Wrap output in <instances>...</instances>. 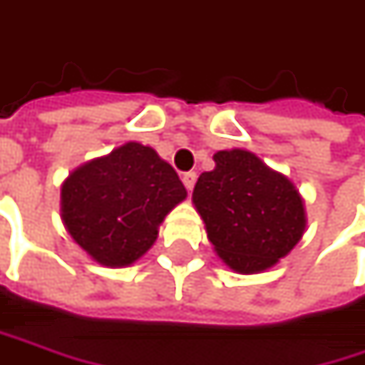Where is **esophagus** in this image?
<instances>
[{
    "instance_id": "obj_1",
    "label": "esophagus",
    "mask_w": 365,
    "mask_h": 365,
    "mask_svg": "<svg viewBox=\"0 0 365 365\" xmlns=\"http://www.w3.org/2000/svg\"><path fill=\"white\" fill-rule=\"evenodd\" d=\"M182 182L183 185L192 192V187H194V183H196V173H183Z\"/></svg>"
}]
</instances>
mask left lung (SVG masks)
I'll list each match as a JSON object with an SVG mask.
<instances>
[{
    "label": "left lung",
    "mask_w": 365,
    "mask_h": 365,
    "mask_svg": "<svg viewBox=\"0 0 365 365\" xmlns=\"http://www.w3.org/2000/svg\"><path fill=\"white\" fill-rule=\"evenodd\" d=\"M192 200L217 255L238 274H257L301 240L305 209L297 187L247 150H221Z\"/></svg>",
    "instance_id": "8db88e82"
}]
</instances>
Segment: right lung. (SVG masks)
<instances>
[{"label": "right lung", "instance_id": "add662e5", "mask_svg": "<svg viewBox=\"0 0 365 365\" xmlns=\"http://www.w3.org/2000/svg\"><path fill=\"white\" fill-rule=\"evenodd\" d=\"M183 198L175 169L129 142L71 173L62 185V221L98 263L125 267L154 245L160 221Z\"/></svg>", "mask_w": 365, "mask_h": 365}]
</instances>
